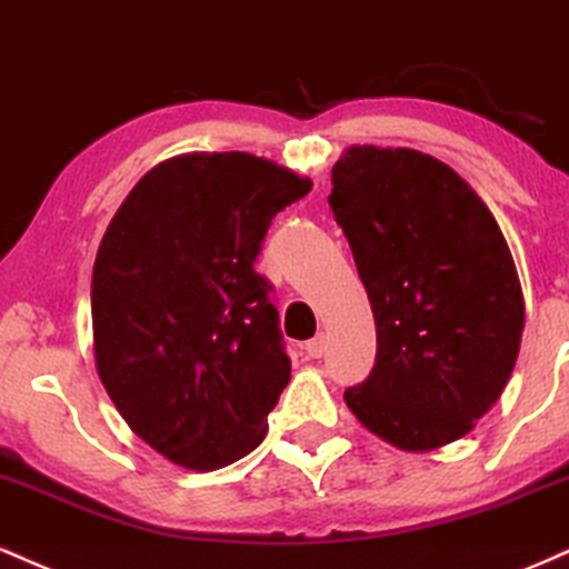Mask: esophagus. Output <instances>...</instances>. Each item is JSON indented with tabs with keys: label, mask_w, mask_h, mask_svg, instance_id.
<instances>
[{
	"label": "esophagus",
	"mask_w": 569,
	"mask_h": 569,
	"mask_svg": "<svg viewBox=\"0 0 569 569\" xmlns=\"http://www.w3.org/2000/svg\"><path fill=\"white\" fill-rule=\"evenodd\" d=\"M325 351H327V338L325 336L311 338L309 343H306V353H309L311 359H322Z\"/></svg>",
	"instance_id": "1"
}]
</instances>
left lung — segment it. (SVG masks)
Here are the masks:
<instances>
[{"instance_id":"obj_1","label":"left lung","mask_w":569,"mask_h":569,"mask_svg":"<svg viewBox=\"0 0 569 569\" xmlns=\"http://www.w3.org/2000/svg\"><path fill=\"white\" fill-rule=\"evenodd\" d=\"M376 317V367L343 399L367 431L429 452L466 437L519 357L525 298L509 242L452 167L351 146L327 199Z\"/></svg>"}]
</instances>
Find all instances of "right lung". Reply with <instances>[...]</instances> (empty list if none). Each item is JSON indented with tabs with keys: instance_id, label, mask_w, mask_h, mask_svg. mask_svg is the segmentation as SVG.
I'll use <instances>...</instances> for the list:
<instances>
[{
	"instance_id": "obj_1",
	"label": "right lung",
	"mask_w": 569,
	"mask_h": 569,
	"mask_svg": "<svg viewBox=\"0 0 569 569\" xmlns=\"http://www.w3.org/2000/svg\"><path fill=\"white\" fill-rule=\"evenodd\" d=\"M309 191L252 153H178L138 180L100 239L98 378L124 423L183 469H223L263 442L290 359L252 263L271 218Z\"/></svg>"
}]
</instances>
